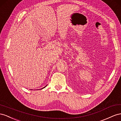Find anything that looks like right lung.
I'll use <instances>...</instances> for the list:
<instances>
[{
	"label": "right lung",
	"mask_w": 121,
	"mask_h": 121,
	"mask_svg": "<svg viewBox=\"0 0 121 121\" xmlns=\"http://www.w3.org/2000/svg\"><path fill=\"white\" fill-rule=\"evenodd\" d=\"M47 86V85H46V86H45V87H43V88H42V89H40V90H41V89H43V88H45V87H46V86Z\"/></svg>",
	"instance_id": "1"
}]
</instances>
